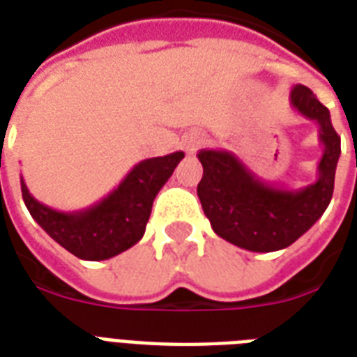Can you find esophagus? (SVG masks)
Returning a JSON list of instances; mask_svg holds the SVG:
<instances>
[{"mask_svg":"<svg viewBox=\"0 0 357 357\" xmlns=\"http://www.w3.org/2000/svg\"><path fill=\"white\" fill-rule=\"evenodd\" d=\"M204 142V137H202L200 133H190L187 139H185V148L187 150H195V148H198V146Z\"/></svg>","mask_w":357,"mask_h":357,"instance_id":"1","label":"esophagus"}]
</instances>
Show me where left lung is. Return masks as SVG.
Segmentation results:
<instances>
[{
	"label": "left lung",
	"mask_w": 357,
	"mask_h": 357,
	"mask_svg": "<svg viewBox=\"0 0 357 357\" xmlns=\"http://www.w3.org/2000/svg\"><path fill=\"white\" fill-rule=\"evenodd\" d=\"M289 102L296 113L319 126L324 151L315 183L302 189L278 187L257 178L231 151H198L204 167L198 198L213 231L250 252H276L291 246L322 217L332 200L341 139L333 129L330 111L304 85L291 89Z\"/></svg>",
	"instance_id": "left-lung-1"
}]
</instances>
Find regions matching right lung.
Wrapping results in <instances>:
<instances>
[{
    "instance_id": "add662e5",
    "label": "right lung",
    "mask_w": 357,
    "mask_h": 357,
    "mask_svg": "<svg viewBox=\"0 0 357 357\" xmlns=\"http://www.w3.org/2000/svg\"><path fill=\"white\" fill-rule=\"evenodd\" d=\"M185 157L174 151L144 159L131 168L114 190L81 211H57L31 195L24 178L22 196L31 217L70 254L85 261H103L122 254L142 238L157 192Z\"/></svg>"
}]
</instances>
